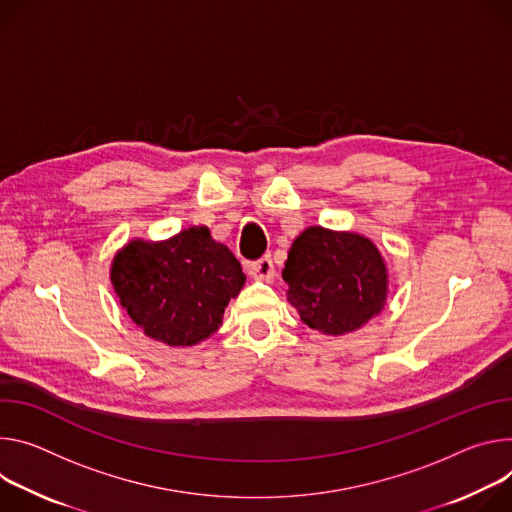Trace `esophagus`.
<instances>
[{
  "label": "esophagus",
  "mask_w": 512,
  "mask_h": 512,
  "mask_svg": "<svg viewBox=\"0 0 512 512\" xmlns=\"http://www.w3.org/2000/svg\"><path fill=\"white\" fill-rule=\"evenodd\" d=\"M250 274L258 280H272L276 276V270H274V264H272V258L270 256H262L260 260L252 262L250 264Z\"/></svg>",
  "instance_id": "1"
}]
</instances>
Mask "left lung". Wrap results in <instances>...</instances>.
<instances>
[{"label":"left lung","mask_w":512,"mask_h":512,"mask_svg":"<svg viewBox=\"0 0 512 512\" xmlns=\"http://www.w3.org/2000/svg\"><path fill=\"white\" fill-rule=\"evenodd\" d=\"M282 278L301 321L325 335L360 329L384 309L388 293V270L372 240L321 225L293 242Z\"/></svg>","instance_id":"8db88e82"}]
</instances>
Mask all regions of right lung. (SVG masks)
Listing matches in <instances>:
<instances>
[{"instance_id": "obj_1", "label": "right lung", "mask_w": 512, "mask_h": 512, "mask_svg": "<svg viewBox=\"0 0 512 512\" xmlns=\"http://www.w3.org/2000/svg\"><path fill=\"white\" fill-rule=\"evenodd\" d=\"M244 282L236 256L205 225L164 242L132 240L111 262V285L122 307L166 346H195L215 333Z\"/></svg>"}]
</instances>
